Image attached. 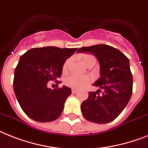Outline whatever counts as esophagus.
Returning a JSON list of instances; mask_svg holds the SVG:
<instances>
[{"label": "esophagus", "instance_id": "obj_1", "mask_svg": "<svg viewBox=\"0 0 148 148\" xmlns=\"http://www.w3.org/2000/svg\"><path fill=\"white\" fill-rule=\"evenodd\" d=\"M71 91H72V93H76L77 92V89H72L71 90Z\"/></svg>", "mask_w": 148, "mask_h": 148}]
</instances>
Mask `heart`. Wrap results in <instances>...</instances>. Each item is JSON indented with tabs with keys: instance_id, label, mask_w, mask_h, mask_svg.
<instances>
[{
	"instance_id": "obj_1",
	"label": "heart",
	"mask_w": 148,
	"mask_h": 148,
	"mask_svg": "<svg viewBox=\"0 0 148 148\" xmlns=\"http://www.w3.org/2000/svg\"><path fill=\"white\" fill-rule=\"evenodd\" d=\"M83 61L84 62L86 65H87L90 62H96V58L93 55H85L83 57ZM71 59L68 58L64 62L63 64V70L66 71L68 69L69 64H70ZM91 82L90 77L88 75H76V74H71L66 77L64 79V83L67 86H70L74 89L81 88L85 85L88 84Z\"/></svg>"
}]
</instances>
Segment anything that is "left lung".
<instances>
[{
  "mask_svg": "<svg viewBox=\"0 0 148 148\" xmlns=\"http://www.w3.org/2000/svg\"><path fill=\"white\" fill-rule=\"evenodd\" d=\"M77 52L96 56L100 66V77L93 84L99 90L90 92L81 104L84 117L90 122L106 124L119 116L132 94V74L129 60L119 49L107 45L83 47ZM103 90L102 95L99 92Z\"/></svg>",
  "mask_w": 148,
  "mask_h": 148,
  "instance_id": "left-lung-1",
  "label": "left lung"
}]
</instances>
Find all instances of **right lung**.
I'll return each instance as SVG.
<instances>
[{
	"label": "right lung",
	"mask_w": 148,
	"mask_h": 148,
	"mask_svg": "<svg viewBox=\"0 0 148 148\" xmlns=\"http://www.w3.org/2000/svg\"><path fill=\"white\" fill-rule=\"evenodd\" d=\"M77 49L34 48L20 56L14 71V90L23 111L39 122L57 119L63 111L71 88H48L49 81L61 83L63 64Z\"/></svg>",
	"instance_id": "1"
}]
</instances>
